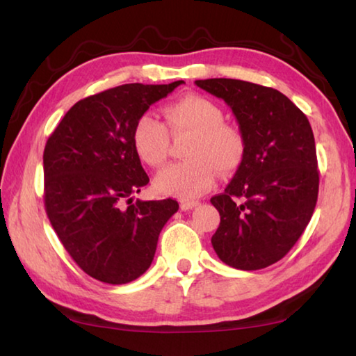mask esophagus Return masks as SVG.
Wrapping results in <instances>:
<instances>
[{
  "label": "esophagus",
  "mask_w": 356,
  "mask_h": 356,
  "mask_svg": "<svg viewBox=\"0 0 356 356\" xmlns=\"http://www.w3.org/2000/svg\"><path fill=\"white\" fill-rule=\"evenodd\" d=\"M196 206H200V202H197V201H190V200H182V201H180V209H182V210L195 209Z\"/></svg>",
  "instance_id": "1"
}]
</instances>
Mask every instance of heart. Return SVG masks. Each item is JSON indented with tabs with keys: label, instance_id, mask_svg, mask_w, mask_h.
Listing matches in <instances>:
<instances>
[{
	"label": "heart",
	"instance_id": "obj_1",
	"mask_svg": "<svg viewBox=\"0 0 356 356\" xmlns=\"http://www.w3.org/2000/svg\"><path fill=\"white\" fill-rule=\"evenodd\" d=\"M165 118L166 125L152 113H144L131 131L136 155L154 168L168 159L170 134L174 138L190 135L185 144L188 160L159 172L156 191L190 200L212 188L218 170L231 174L242 165L245 136L237 125L225 122V113L215 102L197 94L185 95L166 106Z\"/></svg>",
	"mask_w": 356,
	"mask_h": 356
}]
</instances>
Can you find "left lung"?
<instances>
[{"label": "left lung", "instance_id": "1", "mask_svg": "<svg viewBox=\"0 0 356 356\" xmlns=\"http://www.w3.org/2000/svg\"><path fill=\"white\" fill-rule=\"evenodd\" d=\"M236 114L246 150L225 193L212 237L222 262L259 270L278 262L308 226L318 195L316 143L306 114L273 88L232 78L196 80Z\"/></svg>", "mask_w": 356, "mask_h": 356}]
</instances>
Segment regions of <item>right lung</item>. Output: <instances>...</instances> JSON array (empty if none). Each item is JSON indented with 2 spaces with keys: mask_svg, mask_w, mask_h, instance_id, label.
Returning a JSON list of instances; mask_svg holds the SVG:
<instances>
[{
  "mask_svg": "<svg viewBox=\"0 0 356 356\" xmlns=\"http://www.w3.org/2000/svg\"><path fill=\"white\" fill-rule=\"evenodd\" d=\"M184 81L130 83L89 95L65 113L44 150L45 212L84 273L127 284L152 264L177 201H136L149 184L131 143L136 119Z\"/></svg>",
  "mask_w": 356,
  "mask_h": 356,
  "instance_id": "add662e5",
  "label": "right lung"
}]
</instances>
